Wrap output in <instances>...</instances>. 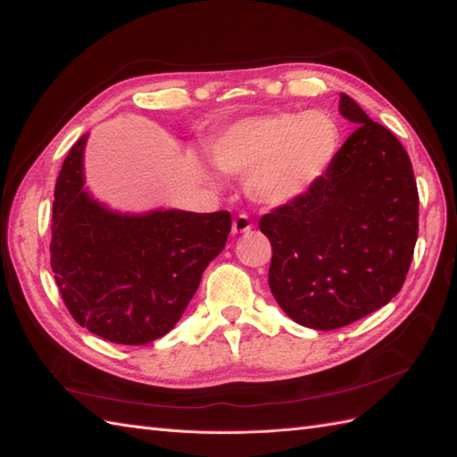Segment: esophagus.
Instances as JSON below:
<instances>
[{"label": "esophagus", "mask_w": 457, "mask_h": 457, "mask_svg": "<svg viewBox=\"0 0 457 457\" xmlns=\"http://www.w3.org/2000/svg\"><path fill=\"white\" fill-rule=\"evenodd\" d=\"M251 228H253V221L249 220L247 214H239L236 220H233V224H231V231L233 233H245Z\"/></svg>", "instance_id": "esophagus-1"}]
</instances>
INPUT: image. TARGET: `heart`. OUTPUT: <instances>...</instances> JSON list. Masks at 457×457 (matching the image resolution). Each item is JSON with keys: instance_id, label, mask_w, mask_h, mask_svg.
Returning a JSON list of instances; mask_svg holds the SVG:
<instances>
[{"instance_id": "b5f03b06", "label": "heart", "mask_w": 457, "mask_h": 457, "mask_svg": "<svg viewBox=\"0 0 457 457\" xmlns=\"http://www.w3.org/2000/svg\"><path fill=\"white\" fill-rule=\"evenodd\" d=\"M341 145L333 116L321 111L251 116L229 124L208 145L221 173L247 175L253 203L278 208L321 183Z\"/></svg>"}]
</instances>
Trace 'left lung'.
<instances>
[{"mask_svg":"<svg viewBox=\"0 0 457 457\" xmlns=\"http://www.w3.org/2000/svg\"><path fill=\"white\" fill-rule=\"evenodd\" d=\"M338 111L358 129L321 183L259 220L272 245L274 300L317 331L354 323L397 295L419 236V190L405 147L345 93Z\"/></svg>","mask_w":457,"mask_h":457,"instance_id":"1","label":"left lung"}]
</instances>
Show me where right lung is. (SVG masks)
Listing matches in <instances>:
<instances>
[{
    "instance_id": "add662e5",
    "label": "right lung",
    "mask_w": 457,
    "mask_h": 457,
    "mask_svg": "<svg viewBox=\"0 0 457 457\" xmlns=\"http://www.w3.org/2000/svg\"><path fill=\"white\" fill-rule=\"evenodd\" d=\"M87 136L62 163L52 203L50 264L81 327L116 345H147L171 331L224 249L228 210L120 214L83 188Z\"/></svg>"
}]
</instances>
